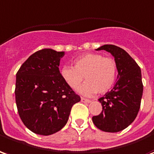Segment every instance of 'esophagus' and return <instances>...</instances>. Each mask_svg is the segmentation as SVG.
I'll return each instance as SVG.
<instances>
[{"mask_svg": "<svg viewBox=\"0 0 154 154\" xmlns=\"http://www.w3.org/2000/svg\"><path fill=\"white\" fill-rule=\"evenodd\" d=\"M81 102L82 103H91V100H89V99H87V98H85V97H81Z\"/></svg>", "mask_w": 154, "mask_h": 154, "instance_id": "obj_1", "label": "esophagus"}]
</instances>
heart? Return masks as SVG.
I'll return each mask as SVG.
<instances>
[{
	"label": "heart",
	"mask_w": 154,
	"mask_h": 154,
	"mask_svg": "<svg viewBox=\"0 0 154 154\" xmlns=\"http://www.w3.org/2000/svg\"><path fill=\"white\" fill-rule=\"evenodd\" d=\"M75 66H65L60 69V75L73 89L78 88L79 94L93 96L97 92L105 94L115 84L117 66L114 59L104 57L102 54L86 53L74 60Z\"/></svg>",
	"instance_id": "b5f03b06"
}]
</instances>
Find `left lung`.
Masks as SVG:
<instances>
[{
    "label": "left lung",
    "instance_id": "obj_1",
    "mask_svg": "<svg viewBox=\"0 0 154 154\" xmlns=\"http://www.w3.org/2000/svg\"><path fill=\"white\" fill-rule=\"evenodd\" d=\"M96 50L112 55L118 75L112 90L98 99L103 111L93 116V122L101 131L119 132L134 122L140 111L143 88L141 69L124 49L115 45H103Z\"/></svg>",
    "mask_w": 154,
    "mask_h": 154
}]
</instances>
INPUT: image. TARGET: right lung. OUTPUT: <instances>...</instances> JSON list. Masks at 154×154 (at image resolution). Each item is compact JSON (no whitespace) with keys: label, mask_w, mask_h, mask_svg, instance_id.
<instances>
[{"label":"right lung","mask_w":154,"mask_h":154,"mask_svg":"<svg viewBox=\"0 0 154 154\" xmlns=\"http://www.w3.org/2000/svg\"><path fill=\"white\" fill-rule=\"evenodd\" d=\"M64 51L46 48L27 59L16 74L15 102L20 119L29 130L41 135L60 131L71 107L80 101L60 75Z\"/></svg>","instance_id":"obj_1"}]
</instances>
